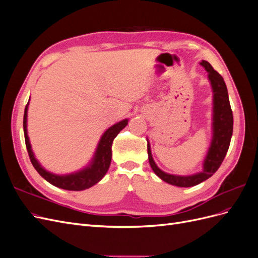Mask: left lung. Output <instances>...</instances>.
Instances as JSON below:
<instances>
[{
	"label": "left lung",
	"mask_w": 258,
	"mask_h": 258,
	"mask_svg": "<svg viewBox=\"0 0 258 258\" xmlns=\"http://www.w3.org/2000/svg\"><path fill=\"white\" fill-rule=\"evenodd\" d=\"M200 64L204 67L209 73V80L213 90V138L207 158L204 163V171L200 173L189 176H177L168 174L161 171L152 157L151 146L147 142L148 160L154 172L159 176L162 181L171 185L178 187H190L198 185L212 176L217 169L221 167L222 162L228 152L230 140L233 129V116L229 103L228 91L224 79L212 68L208 61L202 60Z\"/></svg>",
	"instance_id": "left-lung-1"
}]
</instances>
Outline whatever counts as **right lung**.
I'll return each instance as SVG.
<instances>
[{"label": "right lung", "mask_w": 258, "mask_h": 258, "mask_svg": "<svg viewBox=\"0 0 258 258\" xmlns=\"http://www.w3.org/2000/svg\"><path fill=\"white\" fill-rule=\"evenodd\" d=\"M29 104V102H28ZM28 104L25 108V115H23V131H25V141L27 151L29 154V157L31 162H32L33 167L37 171L42 177H44L46 181L52 184L53 186L59 187L62 189L67 190H84L87 189L89 187L97 184L101 178H102L105 173L107 172L108 168L111 165L112 160V144L116 136L127 126L128 119H123L119 122L115 123L114 126L108 128L104 135L101 138L100 142L98 144L96 155L93 157L91 165L84 170L69 175H56L52 174L48 171H46L41 167L40 163L35 159L32 150H31L30 141L27 134V112H28Z\"/></svg>", "instance_id": "1"}]
</instances>
